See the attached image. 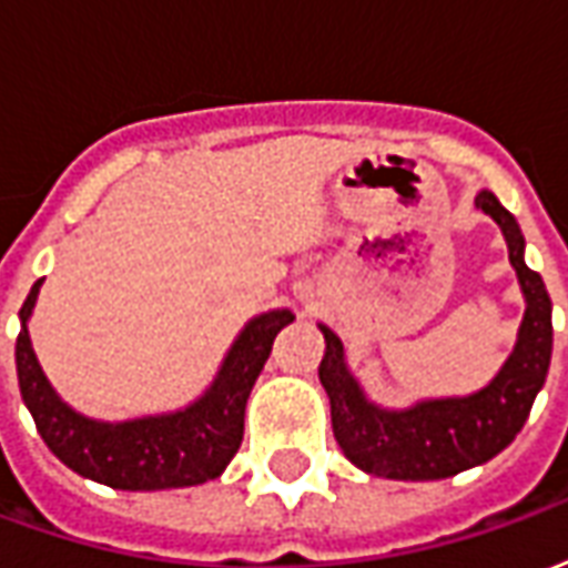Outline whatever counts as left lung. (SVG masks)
<instances>
[{
    "label": "left lung",
    "instance_id": "left-lung-1",
    "mask_svg": "<svg viewBox=\"0 0 568 568\" xmlns=\"http://www.w3.org/2000/svg\"><path fill=\"white\" fill-rule=\"evenodd\" d=\"M477 210L501 227L517 283L524 292V322L514 349L496 377L468 395L419 398L407 407L371 402L349 371L344 341L320 322L325 356L320 383L332 405L334 438L349 463L374 477L389 480H440L493 459L524 428L536 395L550 368V297L536 271L526 267V240L520 224L493 191H477Z\"/></svg>",
    "mask_w": 568,
    "mask_h": 568
}]
</instances>
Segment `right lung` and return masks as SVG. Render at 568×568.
<instances>
[{"label": "right lung", "instance_id": "obj_1", "mask_svg": "<svg viewBox=\"0 0 568 568\" xmlns=\"http://www.w3.org/2000/svg\"><path fill=\"white\" fill-rule=\"evenodd\" d=\"M42 283L32 285L20 307L14 358L23 405L48 450L75 475L112 489L197 487L222 475L243 440L248 393L271 356L276 334L295 320L292 310L252 316L224 353L210 386L191 405L109 423L69 407L44 377L30 341V316Z\"/></svg>", "mask_w": 568, "mask_h": 568}]
</instances>
